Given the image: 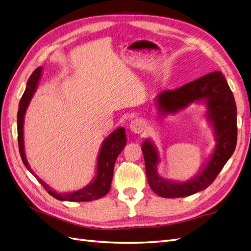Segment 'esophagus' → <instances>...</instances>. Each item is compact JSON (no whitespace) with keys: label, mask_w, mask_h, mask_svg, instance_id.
Wrapping results in <instances>:
<instances>
[{"label":"esophagus","mask_w":251,"mask_h":251,"mask_svg":"<svg viewBox=\"0 0 251 251\" xmlns=\"http://www.w3.org/2000/svg\"><path fill=\"white\" fill-rule=\"evenodd\" d=\"M146 124H144V121L142 119H134L131 125H130V130L135 133V134H140L142 133L144 130H146Z\"/></svg>","instance_id":"1"}]
</instances>
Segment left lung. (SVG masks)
Returning <instances> with one entry per match:
<instances>
[{
	"instance_id": "8db88e82",
	"label": "left lung",
	"mask_w": 251,
	"mask_h": 251,
	"mask_svg": "<svg viewBox=\"0 0 251 251\" xmlns=\"http://www.w3.org/2000/svg\"><path fill=\"white\" fill-rule=\"evenodd\" d=\"M193 102L206 105V118L214 128L216 139L214 151L193 178L178 182L159 176L157 165L160 159L157 148L151 139H144L142 142L141 150L150 187L163 198H181L208 187L237 146V105L221 72L208 73L176 90L162 91L155 100L156 108L162 115L178 113Z\"/></svg>"
}]
</instances>
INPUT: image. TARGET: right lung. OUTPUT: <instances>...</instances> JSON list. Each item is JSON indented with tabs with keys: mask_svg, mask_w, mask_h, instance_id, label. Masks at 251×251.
Listing matches in <instances>:
<instances>
[{
	"mask_svg": "<svg viewBox=\"0 0 251 251\" xmlns=\"http://www.w3.org/2000/svg\"><path fill=\"white\" fill-rule=\"evenodd\" d=\"M43 68L39 67L34 70L27 81V86L24 94H23L18 111V141L19 150L22 161L27 168V170L31 173L37 179V181L44 186L49 195L54 197L55 199L60 201H70V202H87L102 198L107 195L111 188V182L113 179L114 165L118 157L126 144V136L125 127H118L115 131L112 132L107 138H105L101 144L100 153L97 156L96 164V174L94 179L90 182L88 185L82 187L78 191L71 193H57L55 189L51 188L48 184L37 176L36 174L30 168L27 161L25 148H24V118L26 110L30 103V100L35 93L37 85L42 76Z\"/></svg>",
	"mask_w": 251,
	"mask_h": 251,
	"instance_id": "1",
	"label": "right lung"
}]
</instances>
